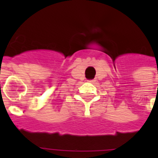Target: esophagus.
Returning a JSON list of instances; mask_svg holds the SVG:
<instances>
[{"mask_svg":"<svg viewBox=\"0 0 158 158\" xmlns=\"http://www.w3.org/2000/svg\"><path fill=\"white\" fill-rule=\"evenodd\" d=\"M94 81H95V80H94V79H93V80H89V82H91V83H93V82Z\"/></svg>","mask_w":158,"mask_h":158,"instance_id":"1","label":"esophagus"}]
</instances>
